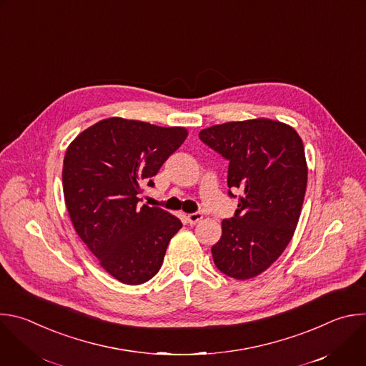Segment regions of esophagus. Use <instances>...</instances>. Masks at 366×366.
<instances>
[{"label":"esophagus","mask_w":366,"mask_h":366,"mask_svg":"<svg viewBox=\"0 0 366 366\" xmlns=\"http://www.w3.org/2000/svg\"><path fill=\"white\" fill-rule=\"evenodd\" d=\"M201 219H202V214H201V213H192V214H188V216H187V222H188L191 226L197 224Z\"/></svg>","instance_id":"esophagus-1"}]
</instances>
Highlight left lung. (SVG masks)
<instances>
[{
    "label": "left lung",
    "mask_w": 366,
    "mask_h": 366,
    "mask_svg": "<svg viewBox=\"0 0 366 366\" xmlns=\"http://www.w3.org/2000/svg\"><path fill=\"white\" fill-rule=\"evenodd\" d=\"M199 139L229 161L227 187L242 192L234 216L222 222L214 264L234 280L257 277L285 250L301 214L302 140L291 126L269 119L217 124L201 130ZM229 195L237 198L229 189Z\"/></svg>",
    "instance_id": "left-lung-1"
}]
</instances>
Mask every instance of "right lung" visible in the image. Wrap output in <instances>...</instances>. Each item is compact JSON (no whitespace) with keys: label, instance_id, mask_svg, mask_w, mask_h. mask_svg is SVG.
Wrapping results in <instances>:
<instances>
[{"label":"right lung","instance_id":"add662e5","mask_svg":"<svg viewBox=\"0 0 366 366\" xmlns=\"http://www.w3.org/2000/svg\"><path fill=\"white\" fill-rule=\"evenodd\" d=\"M184 127H159L112 117L84 130L64 159V195L71 222L99 265L127 285L153 278L162 267L178 217L140 207L142 184L158 174L184 143Z\"/></svg>","mask_w":366,"mask_h":366}]
</instances>
